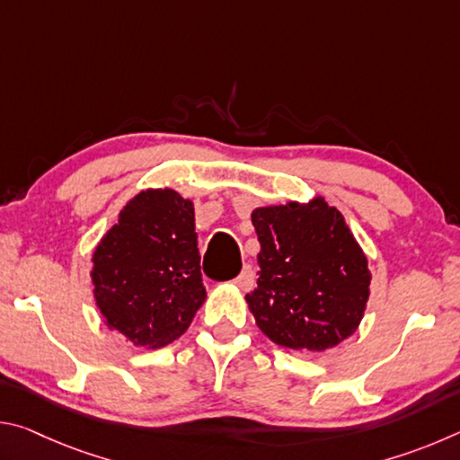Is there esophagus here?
<instances>
[{
  "instance_id": "esophagus-1",
  "label": "esophagus",
  "mask_w": 460,
  "mask_h": 460,
  "mask_svg": "<svg viewBox=\"0 0 460 460\" xmlns=\"http://www.w3.org/2000/svg\"><path fill=\"white\" fill-rule=\"evenodd\" d=\"M253 282H255V276H253L252 266H243V270H241L239 276L235 278V284L241 288V290H252Z\"/></svg>"
}]
</instances>
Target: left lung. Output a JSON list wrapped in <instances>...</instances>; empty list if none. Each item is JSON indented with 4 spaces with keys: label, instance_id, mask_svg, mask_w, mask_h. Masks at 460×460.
<instances>
[{
    "label": "left lung",
    "instance_id": "left-lung-1",
    "mask_svg": "<svg viewBox=\"0 0 460 460\" xmlns=\"http://www.w3.org/2000/svg\"><path fill=\"white\" fill-rule=\"evenodd\" d=\"M258 288L245 296L263 334L286 349L324 351L359 326L371 274L345 219L324 199L255 208Z\"/></svg>",
    "mask_w": 460,
    "mask_h": 460
}]
</instances>
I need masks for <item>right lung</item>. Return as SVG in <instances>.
Wrapping results in <instances>:
<instances>
[{
    "instance_id": "1",
    "label": "right lung",
    "mask_w": 460,
    "mask_h": 460,
    "mask_svg": "<svg viewBox=\"0 0 460 460\" xmlns=\"http://www.w3.org/2000/svg\"><path fill=\"white\" fill-rule=\"evenodd\" d=\"M91 278L107 326L136 347L181 337L207 296L192 202L170 189L139 192L97 245Z\"/></svg>"
}]
</instances>
